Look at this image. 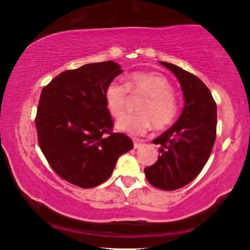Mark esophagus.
I'll use <instances>...</instances> for the list:
<instances>
[{"instance_id":"esophagus-1","label":"esophagus","mask_w":250,"mask_h":250,"mask_svg":"<svg viewBox=\"0 0 250 250\" xmlns=\"http://www.w3.org/2000/svg\"><path fill=\"white\" fill-rule=\"evenodd\" d=\"M142 146H143L142 141H140V140H134L133 141V147H134V149H139V147H141Z\"/></svg>"}]
</instances>
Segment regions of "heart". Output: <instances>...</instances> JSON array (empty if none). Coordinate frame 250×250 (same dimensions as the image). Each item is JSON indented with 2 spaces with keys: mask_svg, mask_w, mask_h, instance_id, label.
I'll return each mask as SVG.
<instances>
[{
  "mask_svg": "<svg viewBox=\"0 0 250 250\" xmlns=\"http://www.w3.org/2000/svg\"><path fill=\"white\" fill-rule=\"evenodd\" d=\"M131 96H143L146 100L139 108L141 115H125L117 121L116 128L130 135H142L152 125L155 129H164L175 120L179 105L171 83L160 74L134 73L130 75L126 87L118 82L110 83L104 91V100L109 112L119 117L125 111Z\"/></svg>",
  "mask_w": 250,
  "mask_h": 250,
  "instance_id": "obj_1",
  "label": "heart"
}]
</instances>
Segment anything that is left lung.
I'll list each match as a JSON object with an SVG mask.
<instances>
[{"mask_svg":"<svg viewBox=\"0 0 250 250\" xmlns=\"http://www.w3.org/2000/svg\"><path fill=\"white\" fill-rule=\"evenodd\" d=\"M176 76L184 97V107L170 129L154 139L159 159L145 168L151 185L174 191L191 183L208 160L216 139L217 107L202 80L170 62H160Z\"/></svg>","mask_w":250,"mask_h":250,"instance_id":"obj_1","label":"left lung"}]
</instances>
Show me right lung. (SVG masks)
Masks as SVG:
<instances>
[{
    "instance_id": "add662e5",
    "label": "right lung",
    "mask_w": 250,
    "mask_h": 250,
    "mask_svg": "<svg viewBox=\"0 0 250 250\" xmlns=\"http://www.w3.org/2000/svg\"><path fill=\"white\" fill-rule=\"evenodd\" d=\"M119 64L91 62L62 71L41 94L35 119L39 145L57 174L83 188L109 179L118 159L133 149L124 133H112L104 100Z\"/></svg>"
}]
</instances>
